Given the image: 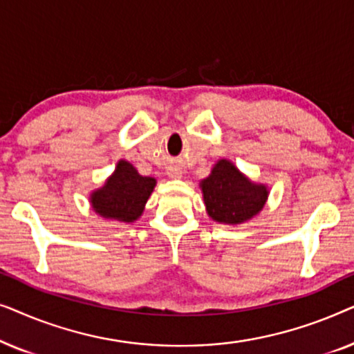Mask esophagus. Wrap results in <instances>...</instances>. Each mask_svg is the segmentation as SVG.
<instances>
[{"instance_id": "obj_1", "label": "esophagus", "mask_w": 354, "mask_h": 354, "mask_svg": "<svg viewBox=\"0 0 354 354\" xmlns=\"http://www.w3.org/2000/svg\"><path fill=\"white\" fill-rule=\"evenodd\" d=\"M174 177H178V174H176V176H174Z\"/></svg>"}]
</instances>
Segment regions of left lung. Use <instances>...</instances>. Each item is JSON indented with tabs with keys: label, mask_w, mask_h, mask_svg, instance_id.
Masks as SVG:
<instances>
[{
	"label": "left lung",
	"mask_w": 354,
	"mask_h": 354,
	"mask_svg": "<svg viewBox=\"0 0 354 354\" xmlns=\"http://www.w3.org/2000/svg\"><path fill=\"white\" fill-rule=\"evenodd\" d=\"M203 198L212 219L222 224H240L263 209L268 200L264 185L250 182L234 164L222 159L211 176L201 182Z\"/></svg>",
	"instance_id": "1"
}]
</instances>
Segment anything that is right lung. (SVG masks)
Segmentation results:
<instances>
[{
	"instance_id": "obj_1",
	"label": "right lung",
	"mask_w": 354,
	"mask_h": 354,
	"mask_svg": "<svg viewBox=\"0 0 354 354\" xmlns=\"http://www.w3.org/2000/svg\"><path fill=\"white\" fill-rule=\"evenodd\" d=\"M154 185L153 177L140 176L132 164L119 161L106 185L91 195V205L95 212L106 219L133 222L142 216Z\"/></svg>"
}]
</instances>
